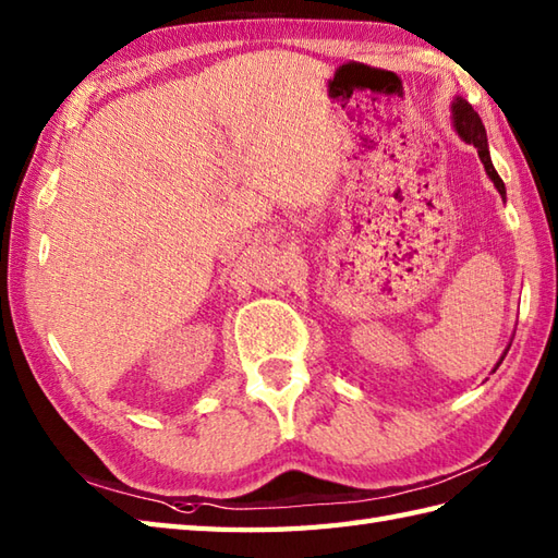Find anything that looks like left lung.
Returning a JSON list of instances; mask_svg holds the SVG:
<instances>
[{
  "label": "left lung",
  "mask_w": 558,
  "mask_h": 558,
  "mask_svg": "<svg viewBox=\"0 0 558 558\" xmlns=\"http://www.w3.org/2000/svg\"><path fill=\"white\" fill-rule=\"evenodd\" d=\"M451 123H453V131L458 133V138L475 147L480 159H482V165H485L487 177L494 183V189L499 191L501 197H506V185H504L501 177L497 174V169H494L492 157H489L487 131H485V126H482V119L477 117V111L473 109V105H470L468 100H463V97H453V102H451ZM506 351H509V349H506ZM506 351H504V355H506ZM504 355H501V361H504ZM499 363H497V367H499Z\"/></svg>",
  "instance_id": "obj_1"
}]
</instances>
